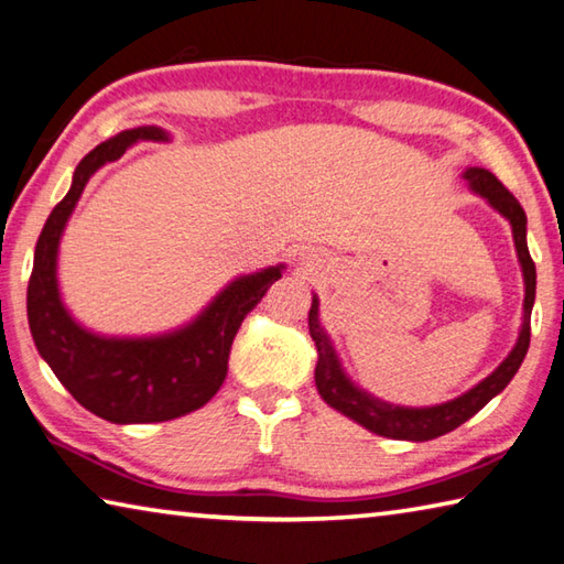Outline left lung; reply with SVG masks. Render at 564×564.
<instances>
[{
    "label": "left lung",
    "instance_id": "left-lung-1",
    "mask_svg": "<svg viewBox=\"0 0 564 564\" xmlns=\"http://www.w3.org/2000/svg\"><path fill=\"white\" fill-rule=\"evenodd\" d=\"M464 180L478 197H484L500 217L510 221L513 229V241L518 251L520 269H523L525 281V301H523V325H520L516 347L500 362L486 380H480L476 387H470L456 399H448L444 404L434 406H399L377 399L375 394L365 392L357 387L347 372L343 370L340 357H337L330 335L321 325V301L313 295L311 313H308V330L317 347V365H315V387L327 404L337 412L352 419L365 429H370L377 436L399 438V442H429V438L444 436L454 432L456 426L468 422L470 416L478 414L490 399L503 392L508 382L513 380L516 372L523 365L528 347H530V313L535 303V263L528 251V217L520 202L510 194L503 184L498 182L494 172L484 167H466Z\"/></svg>",
    "mask_w": 564,
    "mask_h": 564
}]
</instances>
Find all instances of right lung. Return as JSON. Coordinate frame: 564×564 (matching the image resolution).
Wrapping results in <instances>:
<instances>
[{"label":"right lung","mask_w":564,"mask_h":564,"mask_svg":"<svg viewBox=\"0 0 564 564\" xmlns=\"http://www.w3.org/2000/svg\"><path fill=\"white\" fill-rule=\"evenodd\" d=\"M140 140L167 142L170 132L158 126L122 130L78 162L70 189L41 229L26 291L29 330L39 355L80 406L112 424L170 422L207 404L227 377L241 321L285 269L279 263L239 275L172 333L108 337L80 325L61 301L58 243L88 180Z\"/></svg>","instance_id":"obj_1"}]
</instances>
